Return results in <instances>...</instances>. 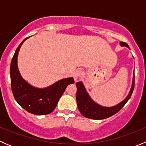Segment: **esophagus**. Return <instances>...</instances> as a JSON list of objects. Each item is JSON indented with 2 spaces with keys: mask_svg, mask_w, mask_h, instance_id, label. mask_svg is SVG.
Masks as SVG:
<instances>
[{
  "mask_svg": "<svg viewBox=\"0 0 146 146\" xmlns=\"http://www.w3.org/2000/svg\"><path fill=\"white\" fill-rule=\"evenodd\" d=\"M83 71H82L81 69H77L74 72V73H73V77H74L75 80L78 81V80H80L82 78V76H83Z\"/></svg>",
  "mask_w": 146,
  "mask_h": 146,
  "instance_id": "esophagus-1",
  "label": "esophagus"
}]
</instances>
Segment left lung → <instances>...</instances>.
I'll return each instance as SVG.
<instances>
[{
    "label": "left lung",
    "instance_id": "1",
    "mask_svg": "<svg viewBox=\"0 0 146 146\" xmlns=\"http://www.w3.org/2000/svg\"><path fill=\"white\" fill-rule=\"evenodd\" d=\"M121 46H126L129 49H130L128 44L125 42H120L119 43ZM134 81L135 76L134 71H133V76L132 79V84L131 87L130 91L127 96L123 100L118 103L117 104L111 107H104L102 106L95 102L90 96L89 93L87 92L86 88L82 81L77 82L76 83V88H77V92H76V101H77L78 108L79 111L81 113L82 116L88 119H96V120H100V119H107L108 117H111L116 113H117L123 106L125 105L128 100L130 99L131 94L133 92V88H134Z\"/></svg>",
    "mask_w": 146,
    "mask_h": 146
}]
</instances>
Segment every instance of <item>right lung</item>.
<instances>
[{
  "mask_svg": "<svg viewBox=\"0 0 146 146\" xmlns=\"http://www.w3.org/2000/svg\"><path fill=\"white\" fill-rule=\"evenodd\" d=\"M28 38L18 46L12 59L10 68L12 92L17 102L28 112L35 115H44L54 111L66 87L75 81L72 77L63 78L42 88L33 86L26 81L18 69L17 57L20 47Z\"/></svg>",
  "mask_w": 146,
  "mask_h": 146,
  "instance_id": "obj_1",
  "label": "right lung"
}]
</instances>
